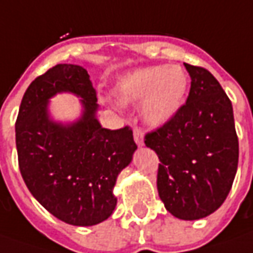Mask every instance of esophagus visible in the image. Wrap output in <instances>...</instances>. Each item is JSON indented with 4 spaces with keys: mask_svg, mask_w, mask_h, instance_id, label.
Masks as SVG:
<instances>
[{
    "mask_svg": "<svg viewBox=\"0 0 253 253\" xmlns=\"http://www.w3.org/2000/svg\"><path fill=\"white\" fill-rule=\"evenodd\" d=\"M134 141H135V144L138 145V147H142L144 145V133L138 130V128H135L134 130Z\"/></svg>",
    "mask_w": 253,
    "mask_h": 253,
    "instance_id": "obj_1",
    "label": "esophagus"
}]
</instances>
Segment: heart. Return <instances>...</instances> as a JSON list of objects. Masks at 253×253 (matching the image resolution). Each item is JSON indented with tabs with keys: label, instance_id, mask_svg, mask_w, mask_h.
I'll list each match as a JSON object with an SVG mask.
<instances>
[{
	"label": "heart",
	"instance_id": "heart-1",
	"mask_svg": "<svg viewBox=\"0 0 253 253\" xmlns=\"http://www.w3.org/2000/svg\"><path fill=\"white\" fill-rule=\"evenodd\" d=\"M188 75L177 65L138 69L120 77L115 98L123 105L140 102V113L149 127H162L180 112L188 91Z\"/></svg>",
	"mask_w": 253,
	"mask_h": 253
}]
</instances>
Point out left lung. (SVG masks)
<instances>
[{
    "label": "left lung",
    "mask_w": 253,
    "mask_h": 253,
    "mask_svg": "<svg viewBox=\"0 0 253 253\" xmlns=\"http://www.w3.org/2000/svg\"><path fill=\"white\" fill-rule=\"evenodd\" d=\"M191 77L185 105L169 123L145 135L159 158L158 192L166 211L198 220L227 198L238 166L233 105L206 69L184 63Z\"/></svg>",
    "instance_id": "obj_1"
}]
</instances>
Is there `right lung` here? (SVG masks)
<instances>
[{
  "mask_svg": "<svg viewBox=\"0 0 253 253\" xmlns=\"http://www.w3.org/2000/svg\"><path fill=\"white\" fill-rule=\"evenodd\" d=\"M63 92L81 98L77 120L62 122L52 116L49 101ZM98 109L87 70L68 63L32 82L19 108L15 131L22 177L48 212L72 226H95L112 214L118 176L137 149L127 126H101Z\"/></svg>",
  "mask_w": 253,
  "mask_h": 253,
  "instance_id": "add662e5",
  "label": "right lung"
}]
</instances>
